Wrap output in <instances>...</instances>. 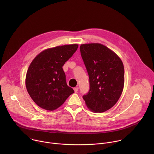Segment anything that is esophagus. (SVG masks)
Masks as SVG:
<instances>
[{
	"instance_id": "1",
	"label": "esophagus",
	"mask_w": 154,
	"mask_h": 154,
	"mask_svg": "<svg viewBox=\"0 0 154 154\" xmlns=\"http://www.w3.org/2000/svg\"><path fill=\"white\" fill-rule=\"evenodd\" d=\"M78 90H79V88L78 87H75L74 88V92L75 93H77L78 91Z\"/></svg>"
}]
</instances>
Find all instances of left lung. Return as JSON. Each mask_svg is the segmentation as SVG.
<instances>
[{"instance_id":"8db88e82","label":"left lung","mask_w":154,"mask_h":154,"mask_svg":"<svg viewBox=\"0 0 154 154\" xmlns=\"http://www.w3.org/2000/svg\"><path fill=\"white\" fill-rule=\"evenodd\" d=\"M80 49L90 85L83 98L92 112H104L116 103L122 93V61L113 51L99 43L83 44Z\"/></svg>"}]
</instances>
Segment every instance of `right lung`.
Masks as SVG:
<instances>
[{"label": "right lung", "mask_w": 154, "mask_h": 154, "mask_svg": "<svg viewBox=\"0 0 154 154\" xmlns=\"http://www.w3.org/2000/svg\"><path fill=\"white\" fill-rule=\"evenodd\" d=\"M78 46L74 44L46 49L30 63L26 86L30 96L39 107L53 111L74 93L66 83L62 67L75 52Z\"/></svg>", "instance_id": "add662e5"}]
</instances>
